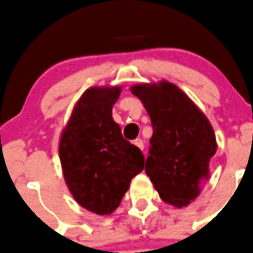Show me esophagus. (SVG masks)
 Returning <instances> with one entry per match:
<instances>
[{
	"label": "esophagus",
	"mask_w": 253,
	"mask_h": 253,
	"mask_svg": "<svg viewBox=\"0 0 253 253\" xmlns=\"http://www.w3.org/2000/svg\"><path fill=\"white\" fill-rule=\"evenodd\" d=\"M133 144L135 145V147L139 148L140 150H143V149H144V143H143V140L139 139V138H138V139L133 140Z\"/></svg>",
	"instance_id": "esophagus-1"
}]
</instances>
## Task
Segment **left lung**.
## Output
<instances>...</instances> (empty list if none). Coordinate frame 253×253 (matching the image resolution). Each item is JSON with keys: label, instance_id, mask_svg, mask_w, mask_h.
<instances>
[{"label": "left lung", "instance_id": "8db88e82", "mask_svg": "<svg viewBox=\"0 0 253 253\" xmlns=\"http://www.w3.org/2000/svg\"><path fill=\"white\" fill-rule=\"evenodd\" d=\"M153 126L145 173L165 203L184 207L195 200L210 177L216 135L203 111L171 82L131 87Z\"/></svg>", "mask_w": 253, "mask_h": 253}]
</instances>
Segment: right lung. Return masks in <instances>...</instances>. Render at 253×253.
Returning a JSON list of instances; mask_svg holds the SVG:
<instances>
[{"label":"right lung","instance_id":"obj_1","mask_svg":"<svg viewBox=\"0 0 253 253\" xmlns=\"http://www.w3.org/2000/svg\"><path fill=\"white\" fill-rule=\"evenodd\" d=\"M121 87H92L76 103L63 129L59 158L74 199L93 213L110 214L144 169L138 147L122 137L111 111Z\"/></svg>","mask_w":253,"mask_h":253}]
</instances>
